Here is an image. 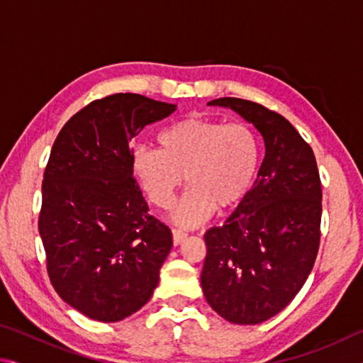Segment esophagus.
<instances>
[{
    "instance_id": "1",
    "label": "esophagus",
    "mask_w": 363,
    "mask_h": 363,
    "mask_svg": "<svg viewBox=\"0 0 363 363\" xmlns=\"http://www.w3.org/2000/svg\"><path fill=\"white\" fill-rule=\"evenodd\" d=\"M187 238V233H184L182 230H177V229H173V243L176 245H181L184 240Z\"/></svg>"
}]
</instances>
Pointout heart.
<instances>
[{"label": "heart", "mask_w": 363, "mask_h": 363, "mask_svg": "<svg viewBox=\"0 0 363 363\" xmlns=\"http://www.w3.org/2000/svg\"><path fill=\"white\" fill-rule=\"evenodd\" d=\"M158 143L160 150L143 145L133 152V173L147 199L163 210L186 177L190 187L171 214L184 229L206 223L214 210L240 206L259 174V138L245 123L190 115L164 128Z\"/></svg>", "instance_id": "obj_1"}]
</instances>
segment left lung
<instances>
[{
	"label": "left lung",
	"mask_w": 363,
	"mask_h": 363,
	"mask_svg": "<svg viewBox=\"0 0 363 363\" xmlns=\"http://www.w3.org/2000/svg\"><path fill=\"white\" fill-rule=\"evenodd\" d=\"M264 139L253 190L224 225L205 233L201 290L227 322L256 325L291 303L314 267L320 243L322 184L311 145L280 113L220 97Z\"/></svg>",
	"instance_id": "obj_1"
}]
</instances>
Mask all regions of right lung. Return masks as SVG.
<instances>
[{
    "label": "right lung",
    "mask_w": 363,
    "mask_h": 363,
    "mask_svg": "<svg viewBox=\"0 0 363 363\" xmlns=\"http://www.w3.org/2000/svg\"><path fill=\"white\" fill-rule=\"evenodd\" d=\"M174 104L118 93L65 123L45 169L38 229L54 290L99 322H120L152 298L173 247L133 177L131 140Z\"/></svg>",
    "instance_id": "1"
}]
</instances>
